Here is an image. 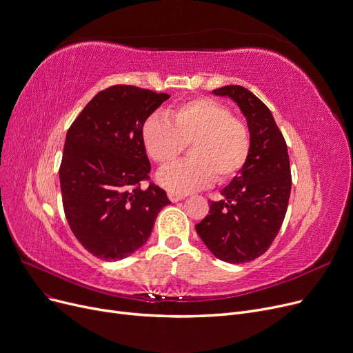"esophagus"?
<instances>
[{"mask_svg": "<svg viewBox=\"0 0 353 353\" xmlns=\"http://www.w3.org/2000/svg\"><path fill=\"white\" fill-rule=\"evenodd\" d=\"M169 199H170L173 203H176V201L183 200V199H184V196H181V194H176V193H169Z\"/></svg>", "mask_w": 353, "mask_h": 353, "instance_id": "obj_1", "label": "esophagus"}]
</instances>
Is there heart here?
<instances>
[{"label":"heart","mask_w":353,"mask_h":353,"mask_svg":"<svg viewBox=\"0 0 353 353\" xmlns=\"http://www.w3.org/2000/svg\"><path fill=\"white\" fill-rule=\"evenodd\" d=\"M164 116L152 114L141 128L147 154L159 164H169L190 144V160L164 167L157 174L161 188L189 194L214 181L225 183L243 169L250 153L248 125L230 110L212 99L183 103Z\"/></svg>","instance_id":"1"}]
</instances>
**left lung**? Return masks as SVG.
I'll use <instances>...</instances> for the list:
<instances>
[{
    "mask_svg": "<svg viewBox=\"0 0 353 353\" xmlns=\"http://www.w3.org/2000/svg\"><path fill=\"white\" fill-rule=\"evenodd\" d=\"M232 99L248 120L250 153L243 169L210 201L196 225L203 243L220 261L239 265L262 256L281 230L292 189L288 145L270 110L242 85L213 90Z\"/></svg>",
    "mask_w": 353,
    "mask_h": 353,
    "instance_id": "obj_1",
    "label": "left lung"
}]
</instances>
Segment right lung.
I'll return each mask as SVG.
<instances>
[{"label":"right lung","mask_w":353,"mask_h":353,"mask_svg":"<svg viewBox=\"0 0 353 353\" xmlns=\"http://www.w3.org/2000/svg\"><path fill=\"white\" fill-rule=\"evenodd\" d=\"M165 92L134 85L100 91L67 132L60 184L71 232L84 249L107 262L121 261L150 237L165 192L148 180L150 161L141 128Z\"/></svg>","instance_id":"obj_1"}]
</instances>
